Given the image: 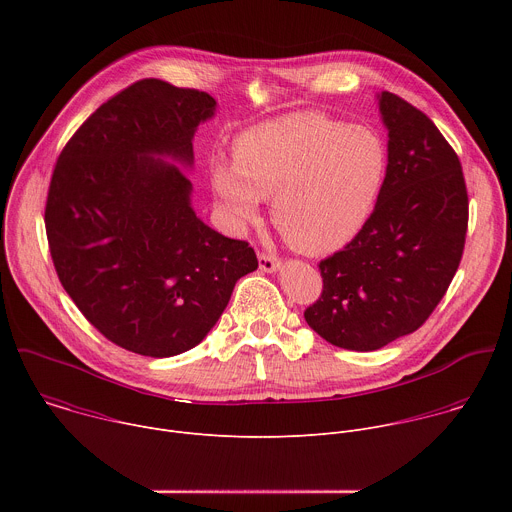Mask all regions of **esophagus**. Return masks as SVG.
I'll list each match as a JSON object with an SVG mask.
<instances>
[{"mask_svg":"<svg viewBox=\"0 0 512 512\" xmlns=\"http://www.w3.org/2000/svg\"><path fill=\"white\" fill-rule=\"evenodd\" d=\"M279 265H281V259H279L277 255L267 253V251H261V253H259V267H261L263 271L273 273V271L279 269Z\"/></svg>","mask_w":512,"mask_h":512,"instance_id":"34e87169","label":"esophagus"}]
</instances>
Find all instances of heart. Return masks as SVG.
Wrapping results in <instances>:
<instances>
[{
  "instance_id": "heart-1",
  "label": "heart",
  "mask_w": 512,
  "mask_h": 512,
  "mask_svg": "<svg viewBox=\"0 0 512 512\" xmlns=\"http://www.w3.org/2000/svg\"><path fill=\"white\" fill-rule=\"evenodd\" d=\"M377 131L302 111L263 121L233 143V164L210 168L212 190L235 229L271 218L285 243L304 255L348 245L371 218L387 178Z\"/></svg>"
}]
</instances>
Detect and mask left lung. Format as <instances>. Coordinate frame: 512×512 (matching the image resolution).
<instances>
[{
    "mask_svg": "<svg viewBox=\"0 0 512 512\" xmlns=\"http://www.w3.org/2000/svg\"><path fill=\"white\" fill-rule=\"evenodd\" d=\"M389 129L383 192L362 231L320 261L322 294L308 326L346 350H377L415 332L442 302L462 261L468 190L462 164L433 121L381 93Z\"/></svg>",
    "mask_w": 512,
    "mask_h": 512,
    "instance_id": "left-lung-1",
    "label": "left lung"
}]
</instances>
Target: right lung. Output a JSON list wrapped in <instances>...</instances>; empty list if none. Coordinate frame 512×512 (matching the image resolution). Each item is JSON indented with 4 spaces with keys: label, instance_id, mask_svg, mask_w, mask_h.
Segmentation results:
<instances>
[{
    "label": "right lung",
    "instance_id": "obj_1",
    "mask_svg": "<svg viewBox=\"0 0 512 512\" xmlns=\"http://www.w3.org/2000/svg\"><path fill=\"white\" fill-rule=\"evenodd\" d=\"M202 91L143 79L103 103L62 148L44 225L56 275L113 344L166 358L202 342L235 283L257 269L247 241L190 206L192 137L214 115Z\"/></svg>",
    "mask_w": 512,
    "mask_h": 512
}]
</instances>
